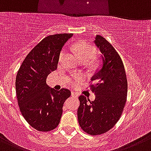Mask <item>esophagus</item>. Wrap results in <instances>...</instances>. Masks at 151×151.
Wrapping results in <instances>:
<instances>
[{
	"label": "esophagus",
	"instance_id": "obj_1",
	"mask_svg": "<svg viewBox=\"0 0 151 151\" xmlns=\"http://www.w3.org/2000/svg\"><path fill=\"white\" fill-rule=\"evenodd\" d=\"M71 96H74V97H78V93H76V92H73V91H72L71 92Z\"/></svg>",
	"mask_w": 151,
	"mask_h": 151
}]
</instances>
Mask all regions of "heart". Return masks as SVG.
<instances>
[{"label": "heart", "instance_id": "1", "mask_svg": "<svg viewBox=\"0 0 151 151\" xmlns=\"http://www.w3.org/2000/svg\"><path fill=\"white\" fill-rule=\"evenodd\" d=\"M73 50L76 53L80 60H87L89 61L92 57L94 55L96 49L91 44H87L85 42H78L73 45ZM65 55V50H62L59 55V61L64 58ZM81 79V76L80 75H76L71 79L72 85L76 86L78 84V81Z\"/></svg>", "mask_w": 151, "mask_h": 151}]
</instances>
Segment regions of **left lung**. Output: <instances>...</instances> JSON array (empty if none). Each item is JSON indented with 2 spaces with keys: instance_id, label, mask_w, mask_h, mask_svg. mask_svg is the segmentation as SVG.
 Wrapping results in <instances>:
<instances>
[{
  "instance_id": "left-lung-1",
  "label": "left lung",
  "mask_w": 151,
  "mask_h": 151,
  "mask_svg": "<svg viewBox=\"0 0 151 151\" xmlns=\"http://www.w3.org/2000/svg\"><path fill=\"white\" fill-rule=\"evenodd\" d=\"M94 43L101 52L102 60L90 79L94 82L90 87L96 99L90 101L80 96L77 112L80 127L93 136L113 127L122 113L127 94V77L121 57L101 35H96Z\"/></svg>"
}]
</instances>
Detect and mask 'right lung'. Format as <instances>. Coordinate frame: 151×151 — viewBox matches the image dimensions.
Instances as JSON below:
<instances>
[{
  "mask_svg": "<svg viewBox=\"0 0 151 151\" xmlns=\"http://www.w3.org/2000/svg\"><path fill=\"white\" fill-rule=\"evenodd\" d=\"M73 35L46 37L29 52L17 73L15 90L20 110L29 124L38 131L56 128L64 101L71 95L67 89L50 88L47 78L57 69L61 49Z\"/></svg>",
  "mask_w": 151,
  "mask_h": 151,
  "instance_id": "obj_1",
  "label": "right lung"
}]
</instances>
